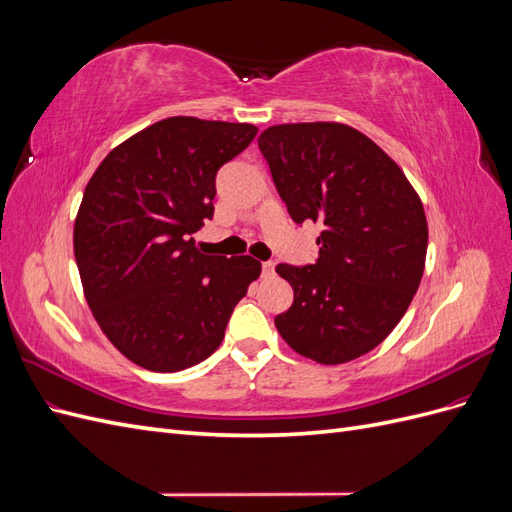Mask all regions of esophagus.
I'll return each instance as SVG.
<instances>
[{"mask_svg":"<svg viewBox=\"0 0 512 512\" xmlns=\"http://www.w3.org/2000/svg\"><path fill=\"white\" fill-rule=\"evenodd\" d=\"M273 271H275V265H273V262H262V275H265V277H271V275H273Z\"/></svg>","mask_w":512,"mask_h":512,"instance_id":"esophagus-1","label":"esophagus"}]
</instances>
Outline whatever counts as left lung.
Listing matches in <instances>:
<instances>
[{"instance_id": "obj_1", "label": "left lung", "mask_w": 512, "mask_h": 512, "mask_svg": "<svg viewBox=\"0 0 512 512\" xmlns=\"http://www.w3.org/2000/svg\"><path fill=\"white\" fill-rule=\"evenodd\" d=\"M258 147L290 218L322 226L316 265H277L294 301L275 327L320 365L359 359L389 337L421 284L429 235L421 196L346 123H282Z\"/></svg>"}]
</instances>
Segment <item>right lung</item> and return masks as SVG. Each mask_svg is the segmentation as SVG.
I'll return each instance as SVG.
<instances>
[{"label":"right lung","mask_w":512,"mask_h":512,"mask_svg":"<svg viewBox=\"0 0 512 512\" xmlns=\"http://www.w3.org/2000/svg\"><path fill=\"white\" fill-rule=\"evenodd\" d=\"M252 123L168 117L117 145L91 175L74 220L87 305L126 359L149 371L205 361L262 271L252 256H207L215 175L254 141Z\"/></svg>","instance_id":"obj_1"}]
</instances>
